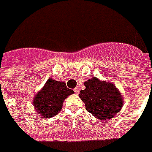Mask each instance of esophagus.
Returning a JSON list of instances; mask_svg holds the SVG:
<instances>
[{
    "label": "esophagus",
    "mask_w": 152,
    "mask_h": 152,
    "mask_svg": "<svg viewBox=\"0 0 152 152\" xmlns=\"http://www.w3.org/2000/svg\"><path fill=\"white\" fill-rule=\"evenodd\" d=\"M74 91H75V92L76 94L79 93V88H78V87H75V88L74 89Z\"/></svg>",
    "instance_id": "obj_1"
}]
</instances>
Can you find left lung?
<instances>
[{
	"mask_svg": "<svg viewBox=\"0 0 152 152\" xmlns=\"http://www.w3.org/2000/svg\"><path fill=\"white\" fill-rule=\"evenodd\" d=\"M85 90L80 91L79 97L86 105V110L99 119L113 118L124 105L121 94L115 85L101 82L92 77L84 83Z\"/></svg>",
	"mask_w": 152,
	"mask_h": 152,
	"instance_id": "left-lung-1",
	"label": "left lung"
}]
</instances>
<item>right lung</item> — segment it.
<instances>
[{"mask_svg": "<svg viewBox=\"0 0 152 152\" xmlns=\"http://www.w3.org/2000/svg\"><path fill=\"white\" fill-rule=\"evenodd\" d=\"M74 93L65 83L50 78L34 97L33 104L40 116L51 118L61 111L65 99Z\"/></svg>", "mask_w": 152, "mask_h": 152, "instance_id": "add662e5", "label": "right lung"}]
</instances>
